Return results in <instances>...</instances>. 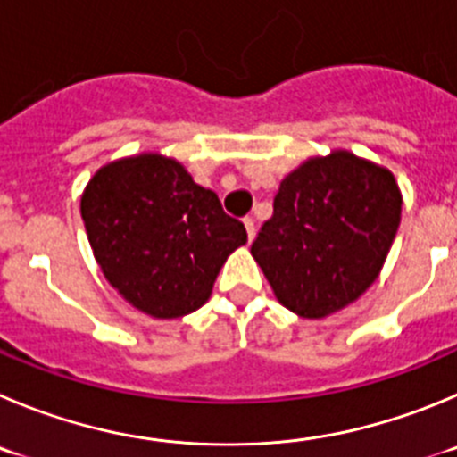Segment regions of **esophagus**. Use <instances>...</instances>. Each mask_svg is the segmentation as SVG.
Listing matches in <instances>:
<instances>
[{
	"label": "esophagus",
	"instance_id": "esophagus-1",
	"mask_svg": "<svg viewBox=\"0 0 457 457\" xmlns=\"http://www.w3.org/2000/svg\"><path fill=\"white\" fill-rule=\"evenodd\" d=\"M243 225H245V232H248V238H250V241H253L254 234H257V228H254V219H253V216H245V219H243Z\"/></svg>",
	"mask_w": 457,
	"mask_h": 457
}]
</instances>
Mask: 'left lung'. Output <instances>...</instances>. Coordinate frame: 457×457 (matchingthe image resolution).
Listing matches in <instances>:
<instances>
[{"instance_id":"8db88e82","label":"left lung","mask_w":457,"mask_h":457,"mask_svg":"<svg viewBox=\"0 0 457 457\" xmlns=\"http://www.w3.org/2000/svg\"><path fill=\"white\" fill-rule=\"evenodd\" d=\"M399 219L402 194L390 170L336 151L281 180L250 253L281 304L318 320L372 287Z\"/></svg>"}]
</instances>
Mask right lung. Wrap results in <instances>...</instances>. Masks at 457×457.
I'll return each instance as SVG.
<instances>
[{
	"label": "right lung",
	"instance_id": "1",
	"mask_svg": "<svg viewBox=\"0 0 457 457\" xmlns=\"http://www.w3.org/2000/svg\"><path fill=\"white\" fill-rule=\"evenodd\" d=\"M80 216L105 279L162 320L200 309L225 259L248 241L214 191L151 153L104 166L85 187Z\"/></svg>",
	"mask_w": 457,
	"mask_h": 457
}]
</instances>
